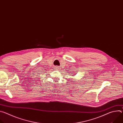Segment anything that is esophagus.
I'll return each mask as SVG.
<instances>
[{"label":"esophagus","mask_w":123,"mask_h":123,"mask_svg":"<svg viewBox=\"0 0 123 123\" xmlns=\"http://www.w3.org/2000/svg\"><path fill=\"white\" fill-rule=\"evenodd\" d=\"M56 68L59 69V67H56Z\"/></svg>","instance_id":"34e87169"}]
</instances>
